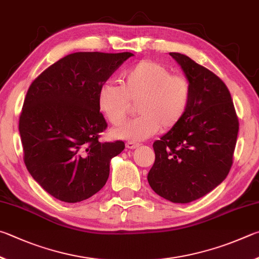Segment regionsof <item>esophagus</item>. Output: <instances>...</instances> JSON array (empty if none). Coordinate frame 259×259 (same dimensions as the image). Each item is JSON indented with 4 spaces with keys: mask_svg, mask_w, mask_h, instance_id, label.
<instances>
[{
    "mask_svg": "<svg viewBox=\"0 0 259 259\" xmlns=\"http://www.w3.org/2000/svg\"><path fill=\"white\" fill-rule=\"evenodd\" d=\"M139 146H140V144L137 143V142H127L126 143V148L131 149V150H133V149H137Z\"/></svg>",
    "mask_w": 259,
    "mask_h": 259,
    "instance_id": "1",
    "label": "esophagus"
}]
</instances>
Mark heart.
<instances>
[{
	"instance_id": "b5f03b06",
	"label": "heart",
	"mask_w": 259,
	"mask_h": 259,
	"mask_svg": "<svg viewBox=\"0 0 259 259\" xmlns=\"http://www.w3.org/2000/svg\"><path fill=\"white\" fill-rule=\"evenodd\" d=\"M191 100V85L184 75L171 74L168 67L142 60L122 74V84L106 81L99 86L100 111L112 125L125 120L130 101L137 102V118L111 131V137L143 141L160 130H170L183 119Z\"/></svg>"
}]
</instances>
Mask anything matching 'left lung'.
<instances>
[{"label": "left lung", "instance_id": "obj_1", "mask_svg": "<svg viewBox=\"0 0 259 259\" xmlns=\"http://www.w3.org/2000/svg\"><path fill=\"white\" fill-rule=\"evenodd\" d=\"M191 85L187 113L153 143L156 159L148 182L158 196L188 203L206 196L226 179L233 162L239 120L232 98L220 77L178 52Z\"/></svg>", "mask_w": 259, "mask_h": 259}]
</instances>
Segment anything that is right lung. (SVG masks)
<instances>
[{
	"instance_id": "1",
	"label": "right lung",
	"mask_w": 259,
	"mask_h": 259,
	"mask_svg": "<svg viewBox=\"0 0 259 259\" xmlns=\"http://www.w3.org/2000/svg\"><path fill=\"white\" fill-rule=\"evenodd\" d=\"M131 52H76L45 69L29 86L19 119L24 160L45 191L65 202L99 192L122 141L99 142L107 122L98 107L99 86Z\"/></svg>"
}]
</instances>
